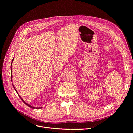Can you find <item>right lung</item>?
I'll list each match as a JSON object with an SVG mask.
<instances>
[{"label":"right lung","instance_id":"right-lung-1","mask_svg":"<svg viewBox=\"0 0 133 133\" xmlns=\"http://www.w3.org/2000/svg\"><path fill=\"white\" fill-rule=\"evenodd\" d=\"M12 61H13V60H12ZM12 63H11V66H12ZM11 69H12V68H11ZM11 81H12V75H11ZM12 85H13V84H12ZM14 89H15V91H16V89H15V87H14ZM16 92L17 93H18V92H17L16 91ZM18 94L19 95V94H18ZM19 97H20V98H21V99H22V101H23V102H24V103H25V104H26V105H27L28 106H29V107H31V108H32V109H41V108H42V107H33V106H31V105H30V104H28V103H27L26 102H25L23 99H22L21 97V96H20L19 95Z\"/></svg>","mask_w":133,"mask_h":133}]
</instances>
